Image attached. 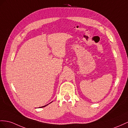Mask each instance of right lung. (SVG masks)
I'll return each mask as SVG.
<instances>
[{
  "label": "right lung",
  "instance_id": "1",
  "mask_svg": "<svg viewBox=\"0 0 128 128\" xmlns=\"http://www.w3.org/2000/svg\"><path fill=\"white\" fill-rule=\"evenodd\" d=\"M48 104H47V105H46V106H42V107H40V108H43V107H45V106H48Z\"/></svg>",
  "mask_w": 128,
  "mask_h": 128
}]
</instances>
